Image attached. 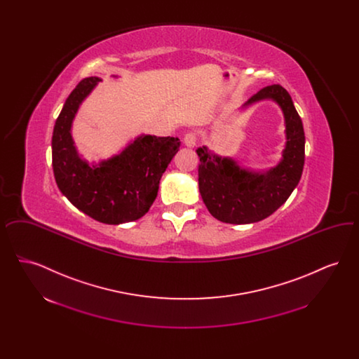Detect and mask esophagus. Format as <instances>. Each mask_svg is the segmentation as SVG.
<instances>
[{
  "label": "esophagus",
  "instance_id": "esophagus-1",
  "mask_svg": "<svg viewBox=\"0 0 359 359\" xmlns=\"http://www.w3.org/2000/svg\"><path fill=\"white\" fill-rule=\"evenodd\" d=\"M183 142H184V145L188 147V148H194L195 145H196V142H198V137L195 133H192V132H189L187 133L184 138H183Z\"/></svg>",
  "mask_w": 359,
  "mask_h": 359
}]
</instances>
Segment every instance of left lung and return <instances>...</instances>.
Returning <instances> with one entry per match:
<instances>
[{
	"label": "left lung",
	"mask_w": 359,
	"mask_h": 359,
	"mask_svg": "<svg viewBox=\"0 0 359 359\" xmlns=\"http://www.w3.org/2000/svg\"><path fill=\"white\" fill-rule=\"evenodd\" d=\"M273 101L283 111L285 145L280 161L268 170L242 167L233 157H222L207 147L196 149L199 192L210 214L231 224L258 222L284 205L300 182L304 167L306 137L303 122L288 91L280 85L261 88L242 104Z\"/></svg>",
	"instance_id": "obj_1"
}]
</instances>
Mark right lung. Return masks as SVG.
Listing matches in <instances>:
<instances>
[{
  "mask_svg": "<svg viewBox=\"0 0 359 359\" xmlns=\"http://www.w3.org/2000/svg\"><path fill=\"white\" fill-rule=\"evenodd\" d=\"M100 82L98 76L86 78L66 100L52 133L53 175L60 192L93 219L106 224L133 222L154 203L160 179L179 151L180 140L141 135L120 154L90 164L78 152L72 123Z\"/></svg>",
  "mask_w": 359,
  "mask_h": 359,
  "instance_id": "obj_1",
  "label": "right lung"
}]
</instances>
